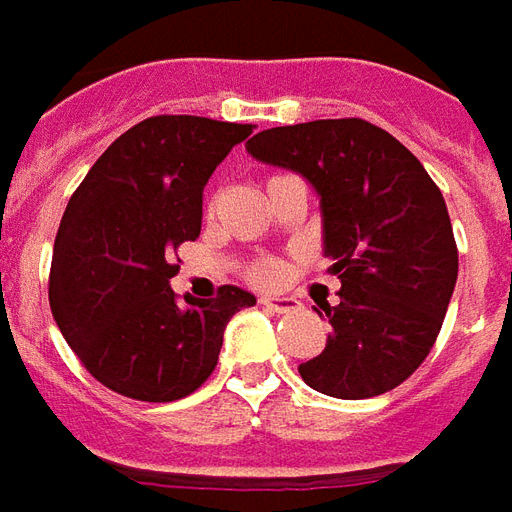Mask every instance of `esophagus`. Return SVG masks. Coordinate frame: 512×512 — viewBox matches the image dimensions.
I'll use <instances>...</instances> for the list:
<instances>
[{
	"label": "esophagus",
	"mask_w": 512,
	"mask_h": 512,
	"mask_svg": "<svg viewBox=\"0 0 512 512\" xmlns=\"http://www.w3.org/2000/svg\"><path fill=\"white\" fill-rule=\"evenodd\" d=\"M261 305L270 313H292L300 308V302L294 297H261Z\"/></svg>",
	"instance_id": "obj_1"
}]
</instances>
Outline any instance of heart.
<instances>
[{
	"label": "heart",
	"instance_id": "b5f03b06",
	"mask_svg": "<svg viewBox=\"0 0 512 512\" xmlns=\"http://www.w3.org/2000/svg\"><path fill=\"white\" fill-rule=\"evenodd\" d=\"M286 278V264L278 259H261L251 267V281L256 286H278Z\"/></svg>",
	"mask_w": 512,
	"mask_h": 512
}]
</instances>
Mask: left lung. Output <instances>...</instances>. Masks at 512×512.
<instances>
[{"mask_svg":"<svg viewBox=\"0 0 512 512\" xmlns=\"http://www.w3.org/2000/svg\"><path fill=\"white\" fill-rule=\"evenodd\" d=\"M245 149L316 190L322 251L341 281V300L316 308L333 333L300 365L305 384L343 401L398 387L431 352L458 278L442 190L398 138L365 119L261 130Z\"/></svg>","mask_w":512,"mask_h":512,"instance_id":"obj_1","label":"left lung"}]
</instances>
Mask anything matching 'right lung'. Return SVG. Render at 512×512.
<instances>
[{"instance_id": "add662e5", "label": "right lung", "mask_w": 512, "mask_h": 512, "mask_svg": "<svg viewBox=\"0 0 512 512\" xmlns=\"http://www.w3.org/2000/svg\"><path fill=\"white\" fill-rule=\"evenodd\" d=\"M253 125L149 117L95 160L54 240L48 302L89 374L136 401H177L207 382L223 330L256 305L240 286L185 302L171 292L174 251L199 237L201 196Z\"/></svg>"}]
</instances>
